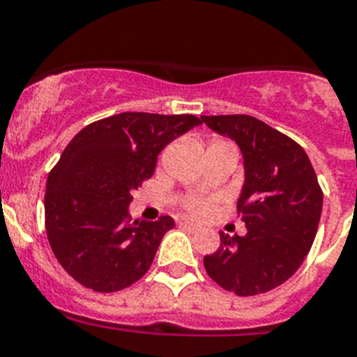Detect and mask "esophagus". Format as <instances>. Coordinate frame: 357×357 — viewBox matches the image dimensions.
<instances>
[{"instance_id":"34e87169","label":"esophagus","mask_w":357,"mask_h":357,"mask_svg":"<svg viewBox=\"0 0 357 357\" xmlns=\"http://www.w3.org/2000/svg\"><path fill=\"white\" fill-rule=\"evenodd\" d=\"M179 227L187 229V231H190V233H198V231H199V225L194 224V222H188V220L179 222Z\"/></svg>"}]
</instances>
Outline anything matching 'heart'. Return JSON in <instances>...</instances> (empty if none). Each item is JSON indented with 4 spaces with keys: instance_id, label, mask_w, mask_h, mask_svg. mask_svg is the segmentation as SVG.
<instances>
[{
    "instance_id": "b5f03b06",
    "label": "heart",
    "mask_w": 357,
    "mask_h": 357,
    "mask_svg": "<svg viewBox=\"0 0 357 357\" xmlns=\"http://www.w3.org/2000/svg\"><path fill=\"white\" fill-rule=\"evenodd\" d=\"M214 144H229V143H224V141H213V143L208 144V146H214ZM190 211H192L194 214H204L205 211H207V205L192 204V205H190Z\"/></svg>"
}]
</instances>
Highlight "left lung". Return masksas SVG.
Returning a JSON list of instances; mask_svg holds the SVG:
<instances>
[{"label": "left lung", "instance_id": "obj_1", "mask_svg": "<svg viewBox=\"0 0 357 357\" xmlns=\"http://www.w3.org/2000/svg\"><path fill=\"white\" fill-rule=\"evenodd\" d=\"M213 132L238 144L244 185L238 208L244 236L220 233L216 253L205 255L208 277L236 295L266 294L291 277L314 244L323 192L308 155L251 115L202 117Z\"/></svg>", "mask_w": 357, "mask_h": 357}]
</instances>
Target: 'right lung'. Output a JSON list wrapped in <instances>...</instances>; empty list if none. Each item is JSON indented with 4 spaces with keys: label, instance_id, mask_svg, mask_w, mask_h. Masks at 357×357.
Masks as SVG:
<instances>
[{
    "label": "right lung",
    "instance_id": "obj_1",
    "mask_svg": "<svg viewBox=\"0 0 357 357\" xmlns=\"http://www.w3.org/2000/svg\"><path fill=\"white\" fill-rule=\"evenodd\" d=\"M199 124L194 115L126 112L71 139L47 178L45 229L54 257L77 282L109 294L149 271L174 218H132V192L152 176L159 152Z\"/></svg>",
    "mask_w": 357,
    "mask_h": 357
}]
</instances>
